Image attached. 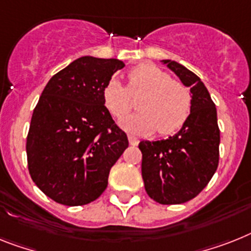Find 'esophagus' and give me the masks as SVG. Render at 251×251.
Returning a JSON list of instances; mask_svg holds the SVG:
<instances>
[{"label":"esophagus","mask_w":251,"mask_h":251,"mask_svg":"<svg viewBox=\"0 0 251 251\" xmlns=\"http://www.w3.org/2000/svg\"><path fill=\"white\" fill-rule=\"evenodd\" d=\"M128 141H129V144L132 146H137L138 142H140V140L137 137H134L133 134H128Z\"/></svg>","instance_id":"obj_1"}]
</instances>
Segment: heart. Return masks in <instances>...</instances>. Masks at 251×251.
<instances>
[{
    "instance_id": "heart-1",
    "label": "heart",
    "mask_w": 251,
    "mask_h": 251,
    "mask_svg": "<svg viewBox=\"0 0 251 251\" xmlns=\"http://www.w3.org/2000/svg\"><path fill=\"white\" fill-rule=\"evenodd\" d=\"M130 96H141L137 102L140 111L122 119L126 129L142 133L158 129L161 136H169L181 129L191 114L190 88L152 64H141L130 70L127 88L111 79L102 91L103 105L114 118L124 117L130 110Z\"/></svg>"
}]
</instances>
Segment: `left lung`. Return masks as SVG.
Masks as SVG:
<instances>
[{"label":"left lung","instance_id":"left-lung-1","mask_svg":"<svg viewBox=\"0 0 251 251\" xmlns=\"http://www.w3.org/2000/svg\"><path fill=\"white\" fill-rule=\"evenodd\" d=\"M191 87L192 109L185 126L167 140L141 141L145 190L159 204H182L206 187L219 163L217 109L200 78L181 64L163 60Z\"/></svg>","mask_w":251,"mask_h":251}]
</instances>
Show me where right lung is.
I'll return each mask as SVG.
<instances>
[{"mask_svg":"<svg viewBox=\"0 0 251 251\" xmlns=\"http://www.w3.org/2000/svg\"><path fill=\"white\" fill-rule=\"evenodd\" d=\"M123 68L118 59L83 56L56 73L39 97L26 159L33 182L53 201L86 205L107 187L128 138L103 105L102 91Z\"/></svg>","mask_w":251,"mask_h":251,"instance_id":"obj_1","label":"right lung"}]
</instances>
